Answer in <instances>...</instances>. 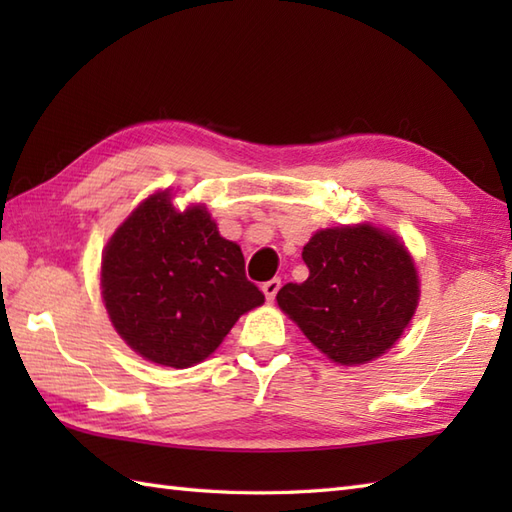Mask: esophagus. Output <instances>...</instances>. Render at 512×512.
Instances as JSON below:
<instances>
[{"mask_svg": "<svg viewBox=\"0 0 512 512\" xmlns=\"http://www.w3.org/2000/svg\"><path fill=\"white\" fill-rule=\"evenodd\" d=\"M279 288H281V279H270V281H266V284L262 286V290H264V295H266V299L268 301H273L275 297H277V292H279Z\"/></svg>", "mask_w": 512, "mask_h": 512, "instance_id": "obj_1", "label": "esophagus"}]
</instances>
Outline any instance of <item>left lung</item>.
<instances>
[{
    "label": "left lung",
    "mask_w": 512,
    "mask_h": 512,
    "mask_svg": "<svg viewBox=\"0 0 512 512\" xmlns=\"http://www.w3.org/2000/svg\"><path fill=\"white\" fill-rule=\"evenodd\" d=\"M301 257L310 277L286 284L277 303L317 350L339 365H363L400 339L420 281L396 235L372 224L323 228Z\"/></svg>",
    "instance_id": "obj_1"
}]
</instances>
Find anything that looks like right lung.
<instances>
[{
  "label": "right lung",
  "instance_id": "right-lung-1",
  "mask_svg": "<svg viewBox=\"0 0 512 512\" xmlns=\"http://www.w3.org/2000/svg\"><path fill=\"white\" fill-rule=\"evenodd\" d=\"M101 288L121 339L151 363L184 369L211 356L244 312L264 303L242 248L204 206L178 211L154 193L103 250Z\"/></svg>",
  "mask_w": 512,
  "mask_h": 512
}]
</instances>
